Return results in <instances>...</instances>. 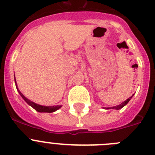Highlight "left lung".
Here are the masks:
<instances>
[{
  "label": "left lung",
  "mask_w": 155,
  "mask_h": 155,
  "mask_svg": "<svg viewBox=\"0 0 155 155\" xmlns=\"http://www.w3.org/2000/svg\"><path fill=\"white\" fill-rule=\"evenodd\" d=\"M133 96H134V95H133ZM133 96H131L130 97H129L127 100H125L124 102H123L122 104H120V105L115 106V107H108V108H107V110H108V109H115V110H120V109H121L122 107H124L125 105H127V103L130 101V99L132 98V97H133Z\"/></svg>",
  "instance_id": "8db88e82"
}]
</instances>
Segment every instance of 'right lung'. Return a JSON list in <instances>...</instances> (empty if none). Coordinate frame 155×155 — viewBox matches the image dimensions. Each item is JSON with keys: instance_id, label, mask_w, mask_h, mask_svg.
Instances as JSON below:
<instances>
[{"instance_id": "1", "label": "right lung", "mask_w": 155, "mask_h": 155, "mask_svg": "<svg viewBox=\"0 0 155 155\" xmlns=\"http://www.w3.org/2000/svg\"><path fill=\"white\" fill-rule=\"evenodd\" d=\"M15 85H16L17 90H18V91L19 94L21 96L22 98L25 100V101L26 103L28 104V105H30L31 107H33V108H34L36 111H38V112H40V113H52V112H55V111H56L57 110H58V109L62 107V106H50V107H45V106H41V105H39V104H35L34 102H31V100H29L28 99L26 98V97H25V96H24V95L22 94L21 93L20 90H18V86H17V83H16V79H15Z\"/></svg>"}]
</instances>
